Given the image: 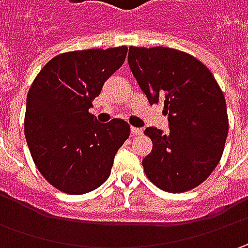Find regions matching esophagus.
<instances>
[{
	"mask_svg": "<svg viewBox=\"0 0 248 248\" xmlns=\"http://www.w3.org/2000/svg\"><path fill=\"white\" fill-rule=\"evenodd\" d=\"M143 132V129L142 128H137V127H131V134L132 135H140Z\"/></svg>",
	"mask_w": 248,
	"mask_h": 248,
	"instance_id": "1",
	"label": "esophagus"
}]
</instances>
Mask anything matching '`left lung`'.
<instances>
[{
    "mask_svg": "<svg viewBox=\"0 0 248 248\" xmlns=\"http://www.w3.org/2000/svg\"><path fill=\"white\" fill-rule=\"evenodd\" d=\"M128 64L150 105L163 103L170 132L148 127L153 149L142 160L152 184L182 193L203 184L224 153L229 121L213 73L189 53L129 46Z\"/></svg>",
    "mask_w": 248,
    "mask_h": 248,
    "instance_id": "obj_1",
    "label": "left lung"
}]
</instances>
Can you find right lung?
Masks as SVG:
<instances>
[{
	"label": "right lung",
	"instance_id": "add662e5",
	"mask_svg": "<svg viewBox=\"0 0 248 248\" xmlns=\"http://www.w3.org/2000/svg\"><path fill=\"white\" fill-rule=\"evenodd\" d=\"M127 46L72 51L55 56L27 93L24 137L34 164L58 190L84 195L110 175L129 137L124 120L102 124L90 113L105 81L125 61Z\"/></svg>",
	"mask_w": 248,
	"mask_h": 248
}]
</instances>
